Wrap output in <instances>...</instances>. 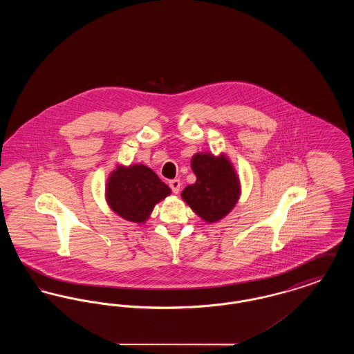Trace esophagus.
Returning a JSON list of instances; mask_svg holds the SVG:
<instances>
[{"mask_svg":"<svg viewBox=\"0 0 354 354\" xmlns=\"http://www.w3.org/2000/svg\"><path fill=\"white\" fill-rule=\"evenodd\" d=\"M169 188H171V191L174 192V194H178L179 191H180V180L179 179H172V180H169Z\"/></svg>","mask_w":354,"mask_h":354,"instance_id":"1","label":"esophagus"}]
</instances>
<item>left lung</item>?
I'll return each instance as SVG.
<instances>
[{
    "label": "left lung",
    "mask_w": 354,
    "mask_h": 354,
    "mask_svg": "<svg viewBox=\"0 0 354 354\" xmlns=\"http://www.w3.org/2000/svg\"><path fill=\"white\" fill-rule=\"evenodd\" d=\"M196 182L187 185L182 198L202 219L209 223L224 218L239 198V180L231 163L209 153H196L192 158Z\"/></svg>",
    "instance_id": "left-lung-1"
}]
</instances>
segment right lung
Here are the masks:
<instances>
[{"label": "right lung", "mask_w": 354, "mask_h": 354, "mask_svg": "<svg viewBox=\"0 0 354 354\" xmlns=\"http://www.w3.org/2000/svg\"><path fill=\"white\" fill-rule=\"evenodd\" d=\"M165 185L151 169L135 165L118 167L109 182L106 196L110 207L123 219L140 223L149 218L153 205L169 195Z\"/></svg>", "instance_id": "obj_1"}]
</instances>
